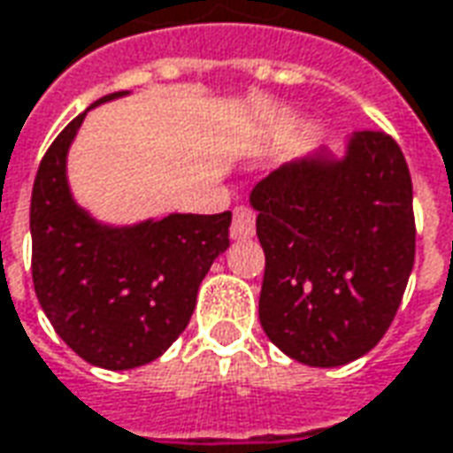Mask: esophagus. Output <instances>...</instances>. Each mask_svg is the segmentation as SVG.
I'll return each mask as SVG.
<instances>
[{
	"instance_id": "1",
	"label": "esophagus",
	"mask_w": 453,
	"mask_h": 453,
	"mask_svg": "<svg viewBox=\"0 0 453 453\" xmlns=\"http://www.w3.org/2000/svg\"><path fill=\"white\" fill-rule=\"evenodd\" d=\"M230 235L233 240H245V237L255 235V211L237 205L233 213V226H230Z\"/></svg>"
}]
</instances>
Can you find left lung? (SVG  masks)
<instances>
[{"label": "left lung", "instance_id": "obj_1", "mask_svg": "<svg viewBox=\"0 0 453 453\" xmlns=\"http://www.w3.org/2000/svg\"><path fill=\"white\" fill-rule=\"evenodd\" d=\"M265 250L259 324L314 368L365 356L390 328L414 265L412 179L397 142L353 132L252 188Z\"/></svg>", "mask_w": 453, "mask_h": 453}]
</instances>
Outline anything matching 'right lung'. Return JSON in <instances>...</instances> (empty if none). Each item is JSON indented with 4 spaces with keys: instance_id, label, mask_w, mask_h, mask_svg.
Masks as SVG:
<instances>
[{
    "instance_id": "add662e5",
    "label": "right lung",
    "mask_w": 453,
    "mask_h": 453,
    "mask_svg": "<svg viewBox=\"0 0 453 453\" xmlns=\"http://www.w3.org/2000/svg\"><path fill=\"white\" fill-rule=\"evenodd\" d=\"M127 90L100 97L90 110ZM88 112L50 144L31 194V274L43 314L78 356L97 368L157 360L191 321L198 287L226 252L230 211L172 213L107 226L75 203L68 150Z\"/></svg>"
}]
</instances>
